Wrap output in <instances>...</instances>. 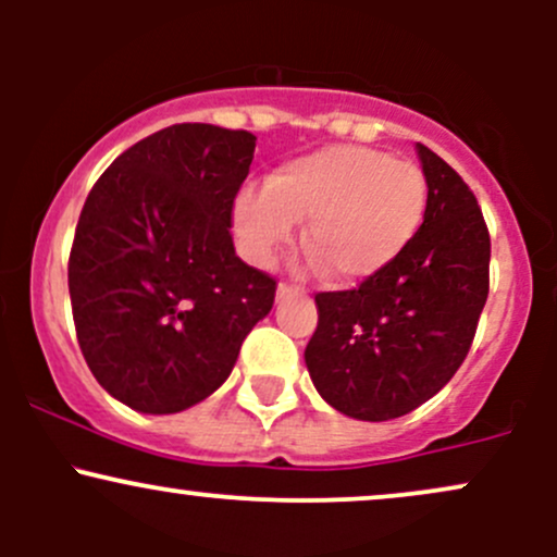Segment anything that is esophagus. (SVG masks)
Here are the masks:
<instances>
[{"label":"esophagus","mask_w":557,"mask_h":557,"mask_svg":"<svg viewBox=\"0 0 557 557\" xmlns=\"http://www.w3.org/2000/svg\"><path fill=\"white\" fill-rule=\"evenodd\" d=\"M300 287H296V285H290V283H280L277 285V300H285V298H296V296H300Z\"/></svg>","instance_id":"obj_1"}]
</instances>
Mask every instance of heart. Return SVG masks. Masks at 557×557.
<instances>
[{"instance_id": "heart-1", "label": "heart", "mask_w": 557, "mask_h": 557, "mask_svg": "<svg viewBox=\"0 0 557 557\" xmlns=\"http://www.w3.org/2000/svg\"><path fill=\"white\" fill-rule=\"evenodd\" d=\"M426 177L367 146H324L290 159L264 190L235 198L233 227L253 264L267 267L306 222L304 248L335 285H361L393 267L417 238Z\"/></svg>"}]
</instances>
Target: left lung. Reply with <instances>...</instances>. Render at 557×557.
Here are the masks:
<instances>
[{
	"mask_svg": "<svg viewBox=\"0 0 557 557\" xmlns=\"http://www.w3.org/2000/svg\"><path fill=\"white\" fill-rule=\"evenodd\" d=\"M426 212L406 253L354 290L317 293L311 382L350 419H398L458 372L490 293V233L469 185L417 144Z\"/></svg>",
	"mask_w": 557,
	"mask_h": 557,
	"instance_id": "8db88e82",
	"label": "left lung"
}]
</instances>
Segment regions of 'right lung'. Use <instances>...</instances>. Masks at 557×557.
Segmentation results:
<instances>
[{
  "label": "right lung",
  "mask_w": 557,
  "mask_h": 557,
  "mask_svg": "<svg viewBox=\"0 0 557 557\" xmlns=\"http://www.w3.org/2000/svg\"><path fill=\"white\" fill-rule=\"evenodd\" d=\"M253 149L248 131L170 125L114 159L83 203L67 264L75 332L96 382L133 411L209 398L270 314L277 283L230 235Z\"/></svg>",
  "instance_id": "add662e5"
}]
</instances>
